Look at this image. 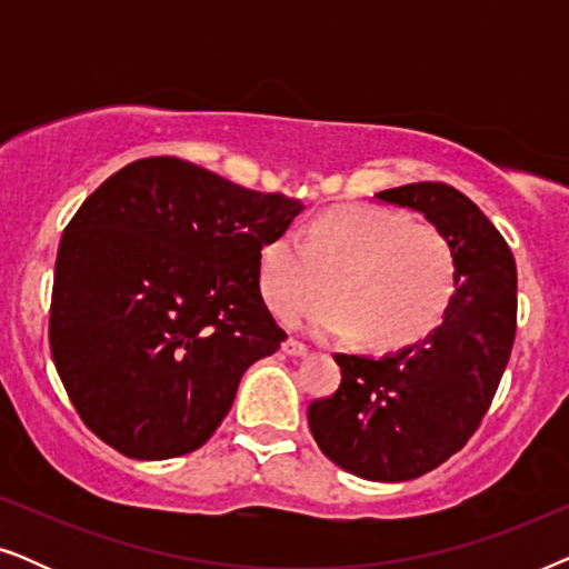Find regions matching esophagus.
<instances>
[{
    "label": "esophagus",
    "mask_w": 569,
    "mask_h": 569,
    "mask_svg": "<svg viewBox=\"0 0 569 569\" xmlns=\"http://www.w3.org/2000/svg\"><path fill=\"white\" fill-rule=\"evenodd\" d=\"M282 352L290 355V357H302V355H308V347L298 339H287L282 345Z\"/></svg>",
    "instance_id": "34e87169"
}]
</instances>
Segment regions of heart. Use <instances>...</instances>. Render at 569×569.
<instances>
[{
    "instance_id": "b5f03b06",
    "label": "heart",
    "mask_w": 569,
    "mask_h": 569,
    "mask_svg": "<svg viewBox=\"0 0 569 569\" xmlns=\"http://www.w3.org/2000/svg\"><path fill=\"white\" fill-rule=\"evenodd\" d=\"M458 282L456 248L432 222L386 207H341L259 251V287L282 321L337 295V306L308 318L321 337L368 339L401 349L425 339L446 316Z\"/></svg>"
}]
</instances>
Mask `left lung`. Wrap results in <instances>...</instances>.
<instances>
[{
    "label": "left lung",
    "instance_id": "8db88e82",
    "mask_svg": "<svg viewBox=\"0 0 569 569\" xmlns=\"http://www.w3.org/2000/svg\"><path fill=\"white\" fill-rule=\"evenodd\" d=\"M446 230L458 282L422 341L383 357L333 355L339 391L308 407L323 456L370 481H409L461 450L487 415L516 341L518 274L508 243L469 197L448 183L376 193Z\"/></svg>",
    "mask_w": 569,
    "mask_h": 569
}]
</instances>
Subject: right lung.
<instances>
[{
  "mask_svg": "<svg viewBox=\"0 0 569 569\" xmlns=\"http://www.w3.org/2000/svg\"><path fill=\"white\" fill-rule=\"evenodd\" d=\"M302 212L178 158L129 162L61 236L49 341L82 422L137 458L212 438L243 372L287 333L259 287V251Z\"/></svg>",
  "mask_w": 569,
  "mask_h": 569,
  "instance_id": "1",
  "label": "right lung"
}]
</instances>
